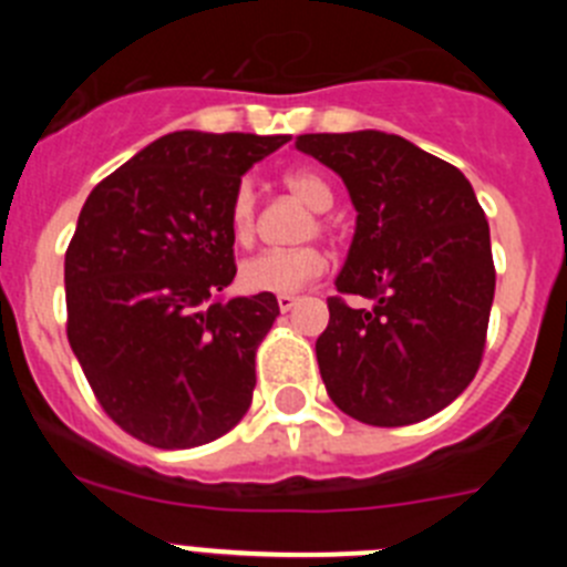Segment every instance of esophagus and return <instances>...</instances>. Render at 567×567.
Instances as JSON below:
<instances>
[{
  "instance_id": "esophagus-1",
  "label": "esophagus",
  "mask_w": 567,
  "mask_h": 567,
  "mask_svg": "<svg viewBox=\"0 0 567 567\" xmlns=\"http://www.w3.org/2000/svg\"><path fill=\"white\" fill-rule=\"evenodd\" d=\"M295 303H298V295H278L280 312H289V309H295Z\"/></svg>"
}]
</instances>
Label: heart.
Instances as JSON below:
<instances>
[{"label": "heart", "mask_w": 567, "mask_h": 567, "mask_svg": "<svg viewBox=\"0 0 567 567\" xmlns=\"http://www.w3.org/2000/svg\"><path fill=\"white\" fill-rule=\"evenodd\" d=\"M280 184L289 195H295L300 204H307L315 213H327L334 204L332 184L312 167H295L280 175ZM255 227H258V204H255V193L249 184H240L229 204V229L238 244H249L255 238ZM323 233L327 229V218H315L309 224V233ZM329 258L323 249L318 247H298V249H267V252L252 255L244 260L240 267V287L247 292H264V295H292L312 284L315 278L327 272Z\"/></svg>", "instance_id": "obj_1"}]
</instances>
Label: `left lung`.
I'll return each mask as SVG.
<instances>
[{
	"label": "left lung",
	"instance_id": "1",
	"mask_svg": "<svg viewBox=\"0 0 567 567\" xmlns=\"http://www.w3.org/2000/svg\"><path fill=\"white\" fill-rule=\"evenodd\" d=\"M295 147L352 195L358 227L334 287L373 300L372 310L327 300L315 352L329 398L380 429L432 417L485 352L497 272L477 195L454 164L380 130L307 133Z\"/></svg>",
	"mask_w": 567,
	"mask_h": 567
}]
</instances>
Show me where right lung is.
Instances as JSON below:
<instances>
[{"label": "right lung", "mask_w": 567, "mask_h": 567, "mask_svg": "<svg viewBox=\"0 0 567 567\" xmlns=\"http://www.w3.org/2000/svg\"><path fill=\"white\" fill-rule=\"evenodd\" d=\"M289 135L182 133L87 195L64 252L68 340L115 425L155 449L227 434L255 392L275 295L213 300L235 278L229 204Z\"/></svg>", "instance_id": "obj_1"}]
</instances>
